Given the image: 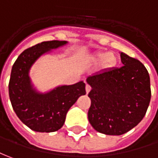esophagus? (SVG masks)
Listing matches in <instances>:
<instances>
[{
	"label": "esophagus",
	"mask_w": 158,
	"mask_h": 158,
	"mask_svg": "<svg viewBox=\"0 0 158 158\" xmlns=\"http://www.w3.org/2000/svg\"><path fill=\"white\" fill-rule=\"evenodd\" d=\"M85 89H86V93L89 94V93L90 90H91V87H90L89 84H87V85H86V87H85Z\"/></svg>",
	"instance_id": "obj_1"
}]
</instances>
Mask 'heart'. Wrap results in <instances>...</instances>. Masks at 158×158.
<instances>
[{
  "mask_svg": "<svg viewBox=\"0 0 158 158\" xmlns=\"http://www.w3.org/2000/svg\"><path fill=\"white\" fill-rule=\"evenodd\" d=\"M114 55L112 52H107V53H103V52H99L96 53L90 57V59L94 63H98L102 61V65L105 68H109L111 65L114 64Z\"/></svg>",
  "mask_w": 158,
  "mask_h": 158,
  "instance_id": "b5f03b06",
  "label": "heart"
}]
</instances>
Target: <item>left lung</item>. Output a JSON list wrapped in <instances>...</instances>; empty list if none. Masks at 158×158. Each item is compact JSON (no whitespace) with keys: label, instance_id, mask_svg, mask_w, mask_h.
<instances>
[{"label":"left lung","instance_id":"left-lung-1","mask_svg":"<svg viewBox=\"0 0 158 158\" xmlns=\"http://www.w3.org/2000/svg\"><path fill=\"white\" fill-rule=\"evenodd\" d=\"M123 66L95 73L87 78L92 88L88 118L106 135H122L139 124L151 102L150 76L144 65L120 52Z\"/></svg>","mask_w":158,"mask_h":158}]
</instances>
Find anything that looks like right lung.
Returning a JSON list of instances; mask_svg holds the SVG:
<instances>
[{
  "mask_svg": "<svg viewBox=\"0 0 158 158\" xmlns=\"http://www.w3.org/2000/svg\"><path fill=\"white\" fill-rule=\"evenodd\" d=\"M67 41H45L28 48L18 56L11 71L8 92L11 104L18 118L30 129L52 132L64 126L69 109L81 95L86 94L82 81L73 85L58 86L47 93L33 88L29 71L44 53L63 46Z\"/></svg>",
  "mask_w": 158,
  "mask_h": 158,
  "instance_id": "add662e5",
  "label": "right lung"
}]
</instances>
